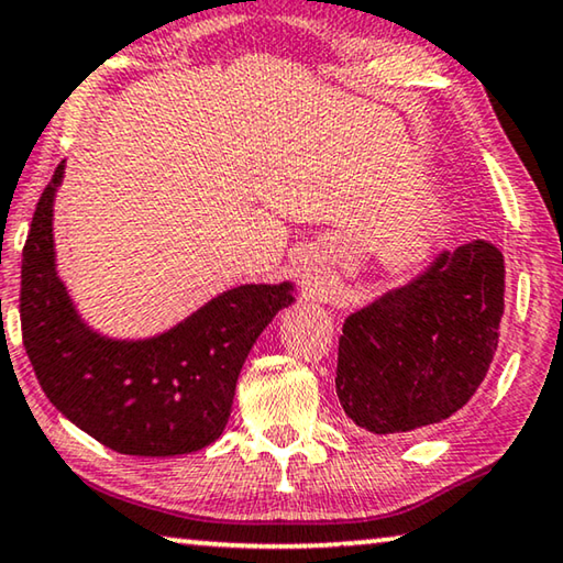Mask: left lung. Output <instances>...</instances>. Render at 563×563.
<instances>
[{"mask_svg": "<svg viewBox=\"0 0 563 563\" xmlns=\"http://www.w3.org/2000/svg\"><path fill=\"white\" fill-rule=\"evenodd\" d=\"M504 279V254L478 239L352 311L334 385L354 426L397 435L453 418L498 350Z\"/></svg>", "mask_w": 563, "mask_h": 563, "instance_id": "1", "label": "left lung"}]
</instances>
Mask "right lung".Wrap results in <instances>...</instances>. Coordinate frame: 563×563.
Returning <instances> with one entry per match:
<instances>
[{
    "mask_svg": "<svg viewBox=\"0 0 563 563\" xmlns=\"http://www.w3.org/2000/svg\"><path fill=\"white\" fill-rule=\"evenodd\" d=\"M65 161L40 196L22 252L24 350L49 402L110 451L170 457L227 428L241 367L294 284H241L170 330L118 340L85 322L57 274L55 196Z\"/></svg>",
    "mask_w": 563,
    "mask_h": 563,
    "instance_id": "add662e5",
    "label": "right lung"
}]
</instances>
